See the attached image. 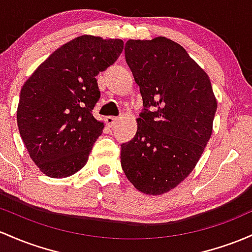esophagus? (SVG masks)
<instances>
[{
	"label": "esophagus",
	"mask_w": 252,
	"mask_h": 252,
	"mask_svg": "<svg viewBox=\"0 0 252 252\" xmlns=\"http://www.w3.org/2000/svg\"><path fill=\"white\" fill-rule=\"evenodd\" d=\"M117 117H113V116H107L106 118H105V122H106V124L109 126H113L116 123H117Z\"/></svg>",
	"instance_id": "esophagus-1"
}]
</instances>
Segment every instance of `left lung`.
Masks as SVG:
<instances>
[{"instance_id": "obj_1", "label": "left lung", "mask_w": 252, "mask_h": 252, "mask_svg": "<svg viewBox=\"0 0 252 252\" xmlns=\"http://www.w3.org/2000/svg\"><path fill=\"white\" fill-rule=\"evenodd\" d=\"M126 60L146 109L134 140L122 145V168L139 191L162 195L195 168L212 136L218 101L206 71L166 37L129 39ZM151 106L156 112L148 111Z\"/></svg>"}]
</instances>
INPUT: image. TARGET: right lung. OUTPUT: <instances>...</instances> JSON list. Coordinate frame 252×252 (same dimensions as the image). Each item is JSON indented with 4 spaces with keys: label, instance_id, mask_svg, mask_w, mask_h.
<instances>
[{
    "label": "right lung",
    "instance_id": "1",
    "mask_svg": "<svg viewBox=\"0 0 252 252\" xmlns=\"http://www.w3.org/2000/svg\"><path fill=\"white\" fill-rule=\"evenodd\" d=\"M122 39L84 34L55 50L26 80L16 121L30 157L44 175L65 178L81 170L104 123L92 110L95 76L116 62Z\"/></svg>",
    "mask_w": 252,
    "mask_h": 252
}]
</instances>
